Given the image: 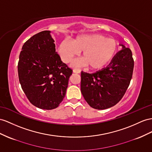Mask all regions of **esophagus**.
<instances>
[{"mask_svg": "<svg viewBox=\"0 0 152 152\" xmlns=\"http://www.w3.org/2000/svg\"><path fill=\"white\" fill-rule=\"evenodd\" d=\"M73 72H75V73L80 74V72H81V71H80V69H73Z\"/></svg>", "mask_w": 152, "mask_h": 152, "instance_id": "obj_1", "label": "esophagus"}]
</instances>
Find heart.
<instances>
[{
  "instance_id": "1",
  "label": "heart",
  "mask_w": 152,
  "mask_h": 152,
  "mask_svg": "<svg viewBox=\"0 0 152 152\" xmlns=\"http://www.w3.org/2000/svg\"><path fill=\"white\" fill-rule=\"evenodd\" d=\"M117 49L118 44L114 39L99 34H88L77 37L72 42L63 40L58 45V52L65 64L72 61L78 52H82L83 60L75 65H87L91 69H99L109 63Z\"/></svg>"
}]
</instances>
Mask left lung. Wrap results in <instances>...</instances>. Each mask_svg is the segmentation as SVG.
<instances>
[{"mask_svg":"<svg viewBox=\"0 0 152 152\" xmlns=\"http://www.w3.org/2000/svg\"><path fill=\"white\" fill-rule=\"evenodd\" d=\"M123 49L107 67L94 73L81 72V92L91 107L104 110L114 106L125 94L133 74L134 61L131 50Z\"/></svg>","mask_w":152,"mask_h":152,"instance_id":"1","label":"left lung"}]
</instances>
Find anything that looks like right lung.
Masks as SVG:
<instances>
[{
	"mask_svg": "<svg viewBox=\"0 0 152 152\" xmlns=\"http://www.w3.org/2000/svg\"><path fill=\"white\" fill-rule=\"evenodd\" d=\"M50 31L34 34L23 45L18 63V78L31 103L52 110L63 101L72 70L56 52Z\"/></svg>",
	"mask_w": 152,
	"mask_h": 152,
	"instance_id": "add662e5",
	"label": "right lung"
}]
</instances>
